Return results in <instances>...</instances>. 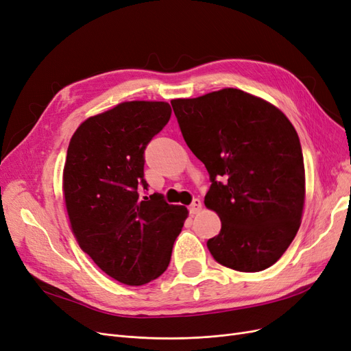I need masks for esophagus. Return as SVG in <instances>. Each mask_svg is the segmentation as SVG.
<instances>
[{
  "label": "esophagus",
  "mask_w": 351,
  "mask_h": 351,
  "mask_svg": "<svg viewBox=\"0 0 351 351\" xmlns=\"http://www.w3.org/2000/svg\"><path fill=\"white\" fill-rule=\"evenodd\" d=\"M189 210H190V213H191V215H196V213H199V212L202 210V202H200L199 199H195V200H193V203L190 204Z\"/></svg>",
  "instance_id": "obj_1"
}]
</instances>
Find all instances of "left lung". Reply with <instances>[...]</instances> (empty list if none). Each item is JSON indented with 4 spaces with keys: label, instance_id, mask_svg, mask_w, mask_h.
Returning a JSON list of instances; mask_svg holds the SVG:
<instances>
[{
    "label": "left lung",
    "instance_id": "8db88e82",
    "mask_svg": "<svg viewBox=\"0 0 351 351\" xmlns=\"http://www.w3.org/2000/svg\"><path fill=\"white\" fill-rule=\"evenodd\" d=\"M181 134L212 186L204 206L221 217L213 258L238 271L265 270L298 232L305 204L299 136L271 103L238 88L171 100Z\"/></svg>",
    "mask_w": 351,
    "mask_h": 351
}]
</instances>
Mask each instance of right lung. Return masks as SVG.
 Listing matches in <instances>:
<instances>
[{
	"instance_id": "add662e5",
	"label": "right lung",
	"mask_w": 351,
	"mask_h": 351,
	"mask_svg": "<svg viewBox=\"0 0 351 351\" xmlns=\"http://www.w3.org/2000/svg\"><path fill=\"white\" fill-rule=\"evenodd\" d=\"M171 116L165 101H123L88 117L74 132L62 193L81 250L112 279L141 286L160 277L189 216L161 195L139 197L143 151Z\"/></svg>"
}]
</instances>
